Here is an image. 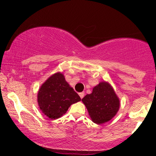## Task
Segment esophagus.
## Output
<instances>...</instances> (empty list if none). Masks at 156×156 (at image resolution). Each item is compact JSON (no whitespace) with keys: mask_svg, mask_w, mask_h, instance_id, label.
I'll list each match as a JSON object with an SVG mask.
<instances>
[{"mask_svg":"<svg viewBox=\"0 0 156 156\" xmlns=\"http://www.w3.org/2000/svg\"><path fill=\"white\" fill-rule=\"evenodd\" d=\"M79 96H80V98L82 99V98H83L84 97V92H80L79 93Z\"/></svg>","mask_w":156,"mask_h":156,"instance_id":"obj_1","label":"esophagus"}]
</instances>
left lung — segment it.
Returning <instances> with one entry per match:
<instances>
[{"label": "left lung", "instance_id": "left-lung-1", "mask_svg": "<svg viewBox=\"0 0 156 156\" xmlns=\"http://www.w3.org/2000/svg\"><path fill=\"white\" fill-rule=\"evenodd\" d=\"M92 120L103 124L112 119L119 108V101L112 87L101 82L93 88L92 92L82 99Z\"/></svg>", "mask_w": 156, "mask_h": 156}]
</instances>
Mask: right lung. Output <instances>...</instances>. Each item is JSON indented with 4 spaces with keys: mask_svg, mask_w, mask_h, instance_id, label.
I'll return each instance as SVG.
<instances>
[{
    "mask_svg": "<svg viewBox=\"0 0 156 156\" xmlns=\"http://www.w3.org/2000/svg\"><path fill=\"white\" fill-rule=\"evenodd\" d=\"M80 100L79 95L69 87L60 73L50 77L38 92L39 108L51 119L62 117L71 105Z\"/></svg>",
    "mask_w": 156,
    "mask_h": 156,
    "instance_id": "1",
    "label": "right lung"
}]
</instances>
